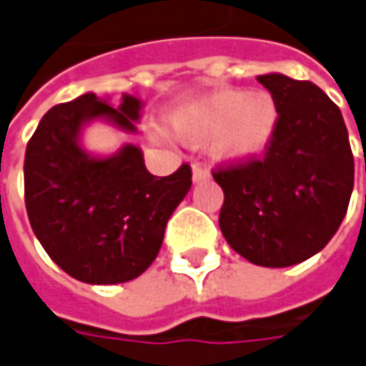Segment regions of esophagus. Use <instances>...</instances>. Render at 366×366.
Returning a JSON list of instances; mask_svg holds the SVG:
<instances>
[{
  "instance_id": "esophagus-1",
  "label": "esophagus",
  "mask_w": 366,
  "mask_h": 366,
  "mask_svg": "<svg viewBox=\"0 0 366 366\" xmlns=\"http://www.w3.org/2000/svg\"><path fill=\"white\" fill-rule=\"evenodd\" d=\"M211 178V174H209V169L207 167L199 166V164H194L192 166V182L199 184V182H207Z\"/></svg>"
}]
</instances>
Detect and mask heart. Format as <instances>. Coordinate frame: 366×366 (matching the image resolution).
I'll list each match as a JSON object with an SVG mask.
<instances>
[{
	"mask_svg": "<svg viewBox=\"0 0 366 366\" xmlns=\"http://www.w3.org/2000/svg\"><path fill=\"white\" fill-rule=\"evenodd\" d=\"M172 131L188 145L209 141V155L223 164H244L266 153L277 135L280 110L266 89H217L172 114ZM152 139L164 141V131Z\"/></svg>",
	"mask_w": 366,
	"mask_h": 366,
	"instance_id": "1",
	"label": "heart"
}]
</instances>
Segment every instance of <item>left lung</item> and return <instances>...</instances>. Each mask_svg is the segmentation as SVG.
Instances as JSON below:
<instances>
[{"instance_id":"obj_1","label":"left lung","mask_w":366,"mask_h":366,"mask_svg":"<svg viewBox=\"0 0 366 366\" xmlns=\"http://www.w3.org/2000/svg\"><path fill=\"white\" fill-rule=\"evenodd\" d=\"M278 104L277 135L262 159L214 172L225 202L223 237L239 256L285 268L334 237L355 186V159L340 108L311 81L258 75Z\"/></svg>"}]
</instances>
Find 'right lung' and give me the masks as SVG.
<instances>
[{
    "instance_id": "obj_1",
    "label": "right lung",
    "mask_w": 366,
    "mask_h": 366,
    "mask_svg": "<svg viewBox=\"0 0 366 366\" xmlns=\"http://www.w3.org/2000/svg\"><path fill=\"white\" fill-rule=\"evenodd\" d=\"M143 100L122 94L119 108L88 92L51 108L26 147V211L34 235L69 277L119 285L157 258L166 225L192 186L190 167L166 178L147 172L139 145L114 153L86 149L84 131L106 122L137 133Z\"/></svg>"
}]
</instances>
